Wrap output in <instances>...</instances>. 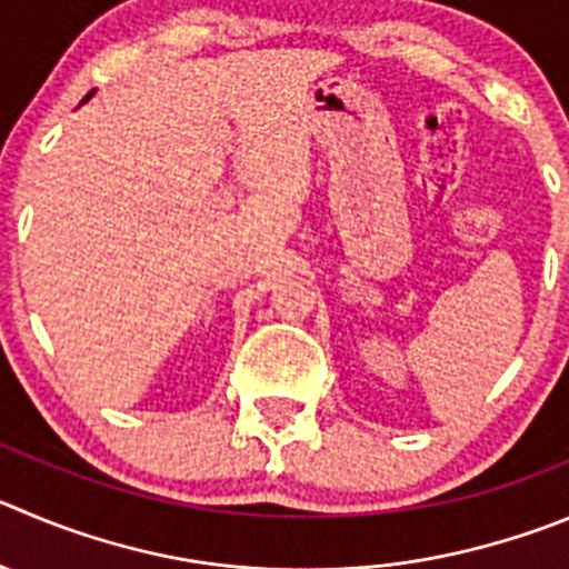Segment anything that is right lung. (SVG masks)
Here are the masks:
<instances>
[{
    "instance_id": "add662e5",
    "label": "right lung",
    "mask_w": 569,
    "mask_h": 569,
    "mask_svg": "<svg viewBox=\"0 0 569 569\" xmlns=\"http://www.w3.org/2000/svg\"><path fill=\"white\" fill-rule=\"evenodd\" d=\"M89 98H92V94H87V98H83V103H87V100H89Z\"/></svg>"
}]
</instances>
